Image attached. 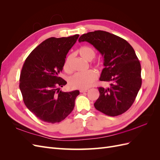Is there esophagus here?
Returning a JSON list of instances; mask_svg holds the SVG:
<instances>
[{
    "label": "esophagus",
    "mask_w": 160,
    "mask_h": 160,
    "mask_svg": "<svg viewBox=\"0 0 160 160\" xmlns=\"http://www.w3.org/2000/svg\"><path fill=\"white\" fill-rule=\"evenodd\" d=\"M88 89H80L81 93H85V92H88Z\"/></svg>",
    "instance_id": "1"
}]
</instances>
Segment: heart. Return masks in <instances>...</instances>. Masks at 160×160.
I'll return each mask as SVG.
<instances>
[{"label": "heart", "mask_w": 160, "mask_h": 160, "mask_svg": "<svg viewBox=\"0 0 160 160\" xmlns=\"http://www.w3.org/2000/svg\"><path fill=\"white\" fill-rule=\"evenodd\" d=\"M78 52L81 57L88 61L93 60L95 57V51L93 48L89 46L81 47L78 50ZM73 55H69L64 62L63 69L67 72L72 71L71 61ZM99 65L98 64V66ZM97 77V73L93 70H89L85 72H76L69 79V85L72 89H86L93 85Z\"/></svg>", "instance_id": "1"}]
</instances>
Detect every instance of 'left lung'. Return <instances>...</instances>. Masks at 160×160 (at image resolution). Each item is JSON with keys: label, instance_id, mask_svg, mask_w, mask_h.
Listing matches in <instances>:
<instances>
[{"label": "left lung", "instance_id": "left-lung-1", "mask_svg": "<svg viewBox=\"0 0 160 160\" xmlns=\"http://www.w3.org/2000/svg\"><path fill=\"white\" fill-rule=\"evenodd\" d=\"M84 41L103 57L99 80L110 83L108 88H98L95 109L109 116L123 113L133 103L142 86L141 65L134 49L123 38L103 31L83 34L79 42Z\"/></svg>", "mask_w": 160, "mask_h": 160}]
</instances>
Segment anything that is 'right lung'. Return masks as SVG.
Returning a JSON list of instances; mask_svg holds the SVG:
<instances>
[{"label":"right lung","instance_id":"right-lung-1","mask_svg":"<svg viewBox=\"0 0 160 160\" xmlns=\"http://www.w3.org/2000/svg\"><path fill=\"white\" fill-rule=\"evenodd\" d=\"M79 36L47 38L30 53L22 66L19 88L24 103L43 122L59 123L74 109L79 91H60L59 87L62 88L67 82L59 73Z\"/></svg>","mask_w":160,"mask_h":160}]
</instances>
